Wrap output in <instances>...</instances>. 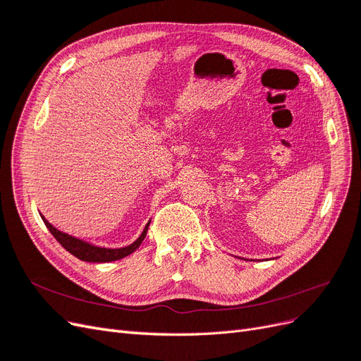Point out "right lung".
<instances>
[{
    "mask_svg": "<svg viewBox=\"0 0 361 361\" xmlns=\"http://www.w3.org/2000/svg\"><path fill=\"white\" fill-rule=\"evenodd\" d=\"M43 223H45V226L49 228V232L52 233V236L57 239L63 248H66L71 255H73L75 257H78L80 260H85V262H113V260H118L122 257H126L128 255L133 253V251H135L141 245V243H143V239L146 238V233H147L149 224H150L149 223L146 226L143 233H141V236L137 239L134 244H130V245L123 247V248H101V247H94V245L87 244L84 241H80V239L72 238L66 233L57 231V228L52 227L45 220V218H43Z\"/></svg>",
    "mask_w": 361,
    "mask_h": 361,
    "instance_id": "obj_1",
    "label": "right lung"
}]
</instances>
